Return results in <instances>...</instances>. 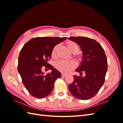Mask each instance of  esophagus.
Returning a JSON list of instances; mask_svg holds the SVG:
<instances>
[{
    "instance_id": "34e87169",
    "label": "esophagus",
    "mask_w": 123,
    "mask_h": 123,
    "mask_svg": "<svg viewBox=\"0 0 123 123\" xmlns=\"http://www.w3.org/2000/svg\"><path fill=\"white\" fill-rule=\"evenodd\" d=\"M66 75H67V74H65V73H62V77H65V76H66Z\"/></svg>"
}]
</instances>
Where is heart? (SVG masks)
<instances>
[{
	"mask_svg": "<svg viewBox=\"0 0 123 123\" xmlns=\"http://www.w3.org/2000/svg\"><path fill=\"white\" fill-rule=\"evenodd\" d=\"M67 47L69 50L72 53H76L79 50L78 44L73 42H69L67 43ZM59 45L55 46L52 52V56L55 57L57 55V51ZM76 64L73 61L59 60L56 63V67L59 71L65 73H68L71 70L75 67Z\"/></svg>",
	"mask_w": 123,
	"mask_h": 123,
	"instance_id": "b5f03b06",
	"label": "heart"
}]
</instances>
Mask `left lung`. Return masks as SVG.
<instances>
[{
	"mask_svg": "<svg viewBox=\"0 0 123 123\" xmlns=\"http://www.w3.org/2000/svg\"><path fill=\"white\" fill-rule=\"evenodd\" d=\"M68 39L79 44L83 55L79 68L75 70L80 73V76L74 75V81L69 85V91L77 98L90 99L96 94L105 81L108 69L105 51L92 38L79 36L70 37Z\"/></svg>",
	"mask_w": 123,
	"mask_h": 123,
	"instance_id": "8db88e82",
	"label": "left lung"
}]
</instances>
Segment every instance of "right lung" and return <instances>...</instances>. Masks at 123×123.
Here are the masks:
<instances>
[{"label":"right lung","mask_w":123,"mask_h":123,"mask_svg":"<svg viewBox=\"0 0 123 123\" xmlns=\"http://www.w3.org/2000/svg\"><path fill=\"white\" fill-rule=\"evenodd\" d=\"M67 37H45L33 38L22 48L18 59V72L28 91L33 96L43 98L52 91L55 81L62 77L61 73L50 65L51 73L44 75L42 67L48 64L54 47Z\"/></svg>","instance_id":"1"}]
</instances>
